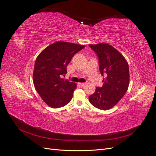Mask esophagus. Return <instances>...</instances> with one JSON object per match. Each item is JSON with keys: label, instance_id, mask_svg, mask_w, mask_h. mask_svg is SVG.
Here are the masks:
<instances>
[{"label": "esophagus", "instance_id": "obj_1", "mask_svg": "<svg viewBox=\"0 0 156 156\" xmlns=\"http://www.w3.org/2000/svg\"><path fill=\"white\" fill-rule=\"evenodd\" d=\"M78 85L80 87L83 88V87H84L85 86V83H78Z\"/></svg>", "mask_w": 156, "mask_h": 156}]
</instances>
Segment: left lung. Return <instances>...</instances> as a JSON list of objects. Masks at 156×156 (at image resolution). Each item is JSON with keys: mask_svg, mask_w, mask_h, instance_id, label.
Returning <instances> with one entry per match:
<instances>
[{"mask_svg": "<svg viewBox=\"0 0 156 156\" xmlns=\"http://www.w3.org/2000/svg\"><path fill=\"white\" fill-rule=\"evenodd\" d=\"M97 54L103 78L102 87H96L95 92L89 96V101L94 107L108 110L126 94L129 81L128 64L116 49L108 44L89 45Z\"/></svg>", "mask_w": 156, "mask_h": 156, "instance_id": "obj_1", "label": "left lung"}]
</instances>
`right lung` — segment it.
I'll use <instances>...</instances> for the list:
<instances>
[{"label": "right lung", "mask_w": 156, "mask_h": 156, "mask_svg": "<svg viewBox=\"0 0 156 156\" xmlns=\"http://www.w3.org/2000/svg\"><path fill=\"white\" fill-rule=\"evenodd\" d=\"M84 45L57 42L46 47L35 61L34 84L43 101L52 108H59L71 100L76 84L61 78L72 57Z\"/></svg>", "instance_id": "right-lung-1"}]
</instances>
